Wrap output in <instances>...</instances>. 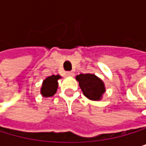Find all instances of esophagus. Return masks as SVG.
Returning a JSON list of instances; mask_svg holds the SVG:
<instances>
[{"instance_id": "1", "label": "esophagus", "mask_w": 146, "mask_h": 146, "mask_svg": "<svg viewBox=\"0 0 146 146\" xmlns=\"http://www.w3.org/2000/svg\"><path fill=\"white\" fill-rule=\"evenodd\" d=\"M66 75L68 76V77H72L74 75V72H66Z\"/></svg>"}]
</instances>
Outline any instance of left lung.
I'll return each mask as SVG.
<instances>
[{"instance_id":"1","label":"left lung","mask_w":146,"mask_h":146,"mask_svg":"<svg viewBox=\"0 0 146 146\" xmlns=\"http://www.w3.org/2000/svg\"><path fill=\"white\" fill-rule=\"evenodd\" d=\"M83 94L91 101H100L106 92L104 82L95 74H80L76 76Z\"/></svg>"}]
</instances>
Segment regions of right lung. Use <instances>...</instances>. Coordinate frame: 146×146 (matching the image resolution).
Listing matches in <instances>:
<instances>
[{
  "mask_svg": "<svg viewBox=\"0 0 146 146\" xmlns=\"http://www.w3.org/2000/svg\"><path fill=\"white\" fill-rule=\"evenodd\" d=\"M61 79L60 75H52L43 80L40 94L43 97H51L54 95L58 88V80Z\"/></svg>",
  "mask_w": 146,
  "mask_h": 146,
  "instance_id": "obj_1",
  "label": "right lung"
}]
</instances>
